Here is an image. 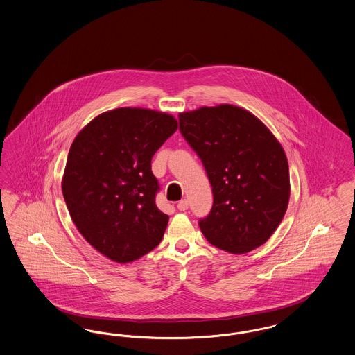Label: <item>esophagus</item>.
Returning a JSON list of instances; mask_svg holds the SVG:
<instances>
[{
	"mask_svg": "<svg viewBox=\"0 0 355 355\" xmlns=\"http://www.w3.org/2000/svg\"><path fill=\"white\" fill-rule=\"evenodd\" d=\"M187 207H189V202H187L186 199L180 200V202H178V205H177V209H178L180 211H186V210H187Z\"/></svg>",
	"mask_w": 355,
	"mask_h": 355,
	"instance_id": "1",
	"label": "esophagus"
}]
</instances>
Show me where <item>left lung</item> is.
Masks as SVG:
<instances>
[{"label":"left lung","mask_w":355,"mask_h":355,"mask_svg":"<svg viewBox=\"0 0 355 355\" xmlns=\"http://www.w3.org/2000/svg\"><path fill=\"white\" fill-rule=\"evenodd\" d=\"M178 119L213 186V209L199 220L205 238L235 255L260 247L282 223L291 196L282 144L255 114L231 104Z\"/></svg>","instance_id":"obj_1"}]
</instances>
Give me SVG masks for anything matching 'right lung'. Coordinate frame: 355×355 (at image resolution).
Segmentation results:
<instances>
[{
  "instance_id": "add662e5",
  "label": "right lung",
  "mask_w": 355,
  "mask_h": 355,
  "mask_svg": "<svg viewBox=\"0 0 355 355\" xmlns=\"http://www.w3.org/2000/svg\"><path fill=\"white\" fill-rule=\"evenodd\" d=\"M177 128L171 114L124 107L96 116L71 144L63 197L78 231L112 261L132 263L164 236L169 216L156 206L150 162Z\"/></svg>"
}]
</instances>
